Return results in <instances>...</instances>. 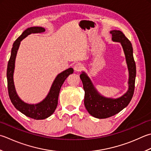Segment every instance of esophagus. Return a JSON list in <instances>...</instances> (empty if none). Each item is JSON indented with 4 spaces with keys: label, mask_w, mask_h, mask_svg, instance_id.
<instances>
[{
    "label": "esophagus",
    "mask_w": 151,
    "mask_h": 151,
    "mask_svg": "<svg viewBox=\"0 0 151 151\" xmlns=\"http://www.w3.org/2000/svg\"><path fill=\"white\" fill-rule=\"evenodd\" d=\"M82 69V65L80 63H76L75 66H74V70L75 72H80L81 71Z\"/></svg>",
    "instance_id": "esophagus-1"
}]
</instances>
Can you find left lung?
<instances>
[{
    "instance_id": "obj_1",
    "label": "left lung",
    "mask_w": 151,
    "mask_h": 151,
    "mask_svg": "<svg viewBox=\"0 0 151 151\" xmlns=\"http://www.w3.org/2000/svg\"><path fill=\"white\" fill-rule=\"evenodd\" d=\"M110 33L112 35L113 42L121 44L125 55L129 73L128 89L126 92L118 98L106 97L98 92L86 73L82 71L80 75L85 91V107L91 116L100 119L114 116L128 106L134 95L136 76V66L130 41L120 31L113 30L110 31Z\"/></svg>"
}]
</instances>
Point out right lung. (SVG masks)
I'll return each instance as SVG.
<instances>
[{
    "label": "right lung",
    "instance_id": "right-lung-1",
    "mask_svg": "<svg viewBox=\"0 0 151 151\" xmlns=\"http://www.w3.org/2000/svg\"><path fill=\"white\" fill-rule=\"evenodd\" d=\"M44 31L45 29L42 27H31L23 32V33L17 38L13 44L10 58L8 63L6 73L9 97L15 108L25 116L36 120L45 119L54 113L58 105V97L61 86L69 75L74 71L73 68H69L58 74L53 82L48 95L40 103H38L37 104H29L19 98L15 88L14 73L15 61H16V55L21 41L32 33H40Z\"/></svg>",
    "mask_w": 151,
    "mask_h": 151
}]
</instances>
